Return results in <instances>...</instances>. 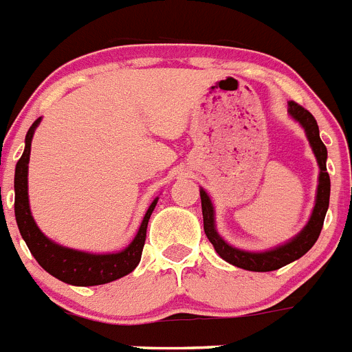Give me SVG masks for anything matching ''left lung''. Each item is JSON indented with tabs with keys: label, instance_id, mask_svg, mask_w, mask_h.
<instances>
[{
	"label": "left lung",
	"instance_id": "8db88e82",
	"mask_svg": "<svg viewBox=\"0 0 352 352\" xmlns=\"http://www.w3.org/2000/svg\"><path fill=\"white\" fill-rule=\"evenodd\" d=\"M289 116L294 121H298L301 129L305 130V135L309 139V144L312 148L314 155H316L317 166H319V178H317V190H316V204H314L312 214H310L309 222L305 223V227L298 232L296 236H292L285 243L276 245V247L270 248V250L263 252H250L241 250L238 247H232L219 234L217 231V223H214V208L211 203L210 195L204 188H201V206H203V220H204V232H206L208 239L211 241L213 248L217 250L223 261H227L232 266H238L241 270H248V272H273L278 270L285 264L292 263V261L300 259L305 256L314 243L317 241L319 234H321L322 223H324L326 211L329 206V174L326 170V158H328V149L322 144L321 138H319V126L312 114L298 105L296 102H289L287 104Z\"/></svg>",
	"mask_w": 352,
	"mask_h": 352
}]
</instances>
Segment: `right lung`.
Wrapping results in <instances>:
<instances>
[{
	"instance_id": "right-lung-1",
	"label": "right lung",
	"mask_w": 352,
	"mask_h": 352,
	"mask_svg": "<svg viewBox=\"0 0 352 352\" xmlns=\"http://www.w3.org/2000/svg\"><path fill=\"white\" fill-rule=\"evenodd\" d=\"M42 118L30 126L24 141L23 157L19 158L15 166V220H17L19 232L26 241L28 248L36 259V263L42 266L47 273L56 276L58 280L70 285H79V287H89V285H102L107 282H113L129 275L138 268L141 261L142 247L146 241V229H148L149 217L153 213L155 206L158 203V197L153 199L149 204L144 219L139 226L138 234L133 236L129 247L113 254H93V252L76 250L63 245L56 243L51 238L40 231L36 226L33 214L30 210V195H28V164H30L31 153V139L35 133L36 126L40 125Z\"/></svg>"
}]
</instances>
